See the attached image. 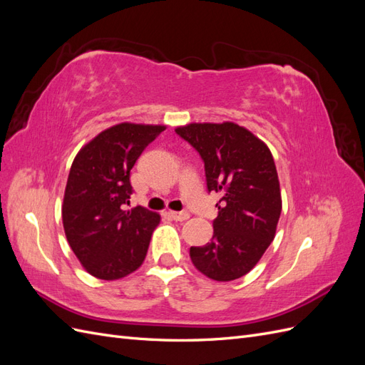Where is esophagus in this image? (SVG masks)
Returning a JSON list of instances; mask_svg holds the SVG:
<instances>
[{"instance_id":"esophagus-1","label":"esophagus","mask_w":365,"mask_h":365,"mask_svg":"<svg viewBox=\"0 0 365 365\" xmlns=\"http://www.w3.org/2000/svg\"><path fill=\"white\" fill-rule=\"evenodd\" d=\"M170 216L175 220H180V222H182V220H187L190 217V213L187 212V210H182V212H170Z\"/></svg>"}]
</instances>
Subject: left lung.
<instances>
[{"label":"left lung","instance_id":"8db88e82","mask_svg":"<svg viewBox=\"0 0 365 365\" xmlns=\"http://www.w3.org/2000/svg\"><path fill=\"white\" fill-rule=\"evenodd\" d=\"M175 132L200 152L208 192L222 193L212 242L192 247L190 259L208 279L236 280L256 267L277 230L282 195L272 153L231 121L190 123Z\"/></svg>","mask_w":365,"mask_h":365}]
</instances>
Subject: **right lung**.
I'll return each instance as SVG.
<instances>
[{"label": "right lung", "instance_id": "obj_1", "mask_svg": "<svg viewBox=\"0 0 365 365\" xmlns=\"http://www.w3.org/2000/svg\"><path fill=\"white\" fill-rule=\"evenodd\" d=\"M165 126L120 123L77 153L62 204L68 244L82 267L102 280L126 277L141 267L160 215L129 208L130 169Z\"/></svg>", "mask_w": 365, "mask_h": 365}]
</instances>
